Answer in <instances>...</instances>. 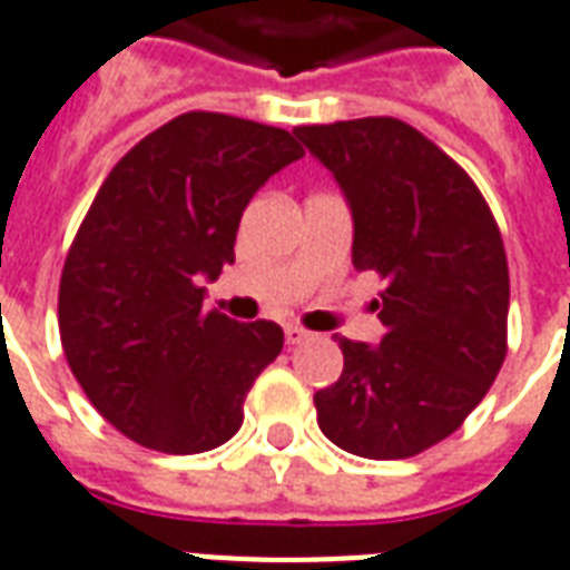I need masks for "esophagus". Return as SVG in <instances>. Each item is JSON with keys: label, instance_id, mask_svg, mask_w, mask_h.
I'll return each instance as SVG.
<instances>
[{"label": "esophagus", "instance_id": "1", "mask_svg": "<svg viewBox=\"0 0 570 570\" xmlns=\"http://www.w3.org/2000/svg\"><path fill=\"white\" fill-rule=\"evenodd\" d=\"M309 336H313L309 331H303V327L297 325L285 327V343H288V346H301V343H306Z\"/></svg>", "mask_w": 570, "mask_h": 570}]
</instances>
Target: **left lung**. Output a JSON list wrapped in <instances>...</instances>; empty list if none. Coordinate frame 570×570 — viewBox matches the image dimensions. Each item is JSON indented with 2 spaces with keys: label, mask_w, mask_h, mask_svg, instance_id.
<instances>
[{
  "label": "left lung",
  "mask_w": 570,
  "mask_h": 570,
  "mask_svg": "<svg viewBox=\"0 0 570 570\" xmlns=\"http://www.w3.org/2000/svg\"><path fill=\"white\" fill-rule=\"evenodd\" d=\"M352 212V264L376 269L382 343L336 336L343 373L315 392L318 428L361 459H410L468 419L507 355L510 276L468 173L397 118L297 127Z\"/></svg>",
  "instance_id": "left-lung-1"
}]
</instances>
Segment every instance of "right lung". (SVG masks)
Listing matches in <instances>:
<instances>
[{
    "instance_id": "right-lung-1",
    "label": "right lung",
    "mask_w": 570,
    "mask_h": 570,
    "mask_svg": "<svg viewBox=\"0 0 570 570\" xmlns=\"http://www.w3.org/2000/svg\"><path fill=\"white\" fill-rule=\"evenodd\" d=\"M301 157L288 130L188 111L102 181L66 255L57 313L75 380L120 434L194 455L239 431L245 394L285 334L209 313L203 279L234 264L248 199Z\"/></svg>"
}]
</instances>
